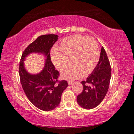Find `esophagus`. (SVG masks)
Masks as SVG:
<instances>
[{
  "label": "esophagus",
  "instance_id": "1",
  "mask_svg": "<svg viewBox=\"0 0 134 134\" xmlns=\"http://www.w3.org/2000/svg\"><path fill=\"white\" fill-rule=\"evenodd\" d=\"M72 83H73V81H68V84H69V85H71Z\"/></svg>",
  "mask_w": 134,
  "mask_h": 134
}]
</instances>
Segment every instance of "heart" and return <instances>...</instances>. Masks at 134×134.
I'll return each mask as SVG.
<instances>
[{"instance_id": "heart-1", "label": "heart", "mask_w": 134, "mask_h": 134, "mask_svg": "<svg viewBox=\"0 0 134 134\" xmlns=\"http://www.w3.org/2000/svg\"><path fill=\"white\" fill-rule=\"evenodd\" d=\"M99 49L93 38L81 34L69 36L63 39L58 47L51 50L52 62L62 71L69 63H72L63 71L62 76L67 79H77L93 71L99 60Z\"/></svg>"}]
</instances>
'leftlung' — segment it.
I'll return each instance as SVG.
<instances>
[{"label":"left lung","mask_w":134,"mask_h":134,"mask_svg":"<svg viewBox=\"0 0 134 134\" xmlns=\"http://www.w3.org/2000/svg\"><path fill=\"white\" fill-rule=\"evenodd\" d=\"M110 78V62L102 47L98 64L86 80L81 82L83 86V90L77 97L79 105L87 109L98 106L107 93Z\"/></svg>","instance_id":"obj_1"}]
</instances>
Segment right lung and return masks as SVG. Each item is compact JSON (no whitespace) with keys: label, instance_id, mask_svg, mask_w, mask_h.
Returning <instances> with one entry per match:
<instances>
[{"label":"right lung","instance_id":"1","mask_svg":"<svg viewBox=\"0 0 134 134\" xmlns=\"http://www.w3.org/2000/svg\"><path fill=\"white\" fill-rule=\"evenodd\" d=\"M58 40V35L48 34L38 37L24 51L19 63V72L22 87L29 100L44 111L53 110L60 103L62 94L69 85L66 80H58L59 72L51 61L50 51ZM32 52L44 53L47 57L44 69L32 75L24 68L23 61Z\"/></svg>","mask_w":134,"mask_h":134}]
</instances>
